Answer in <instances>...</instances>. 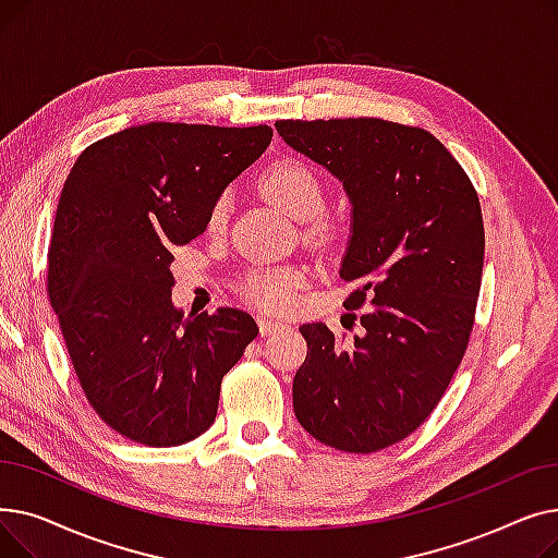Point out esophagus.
Here are the masks:
<instances>
[{
	"label": "esophagus",
	"mask_w": 558,
	"mask_h": 558,
	"mask_svg": "<svg viewBox=\"0 0 558 558\" xmlns=\"http://www.w3.org/2000/svg\"><path fill=\"white\" fill-rule=\"evenodd\" d=\"M257 324H259V332H262L264 337L276 335V332H280V330L284 328L282 324H278V320H271V318H259Z\"/></svg>",
	"instance_id": "34e87169"
}]
</instances>
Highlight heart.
<instances>
[{"instance_id":"b5f03b06","label":"heart","mask_w":558,"mask_h":558,"mask_svg":"<svg viewBox=\"0 0 558 558\" xmlns=\"http://www.w3.org/2000/svg\"><path fill=\"white\" fill-rule=\"evenodd\" d=\"M259 192L267 196L291 219L305 223L307 240L330 244L337 238V226L326 210V185L318 171L299 158H282L274 162L259 179ZM228 217V198L219 196L208 213V228L221 230ZM305 284V274L294 267L251 269L240 280V291L246 301L264 312H287Z\"/></svg>"}]
</instances>
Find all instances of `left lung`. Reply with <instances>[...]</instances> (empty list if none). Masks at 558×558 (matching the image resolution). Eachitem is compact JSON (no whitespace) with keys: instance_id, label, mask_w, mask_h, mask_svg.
<instances>
[{"instance_id":"8db88e82","label":"left lung","mask_w":558,"mask_h":558,"mask_svg":"<svg viewBox=\"0 0 558 558\" xmlns=\"http://www.w3.org/2000/svg\"><path fill=\"white\" fill-rule=\"evenodd\" d=\"M280 137L324 165L353 205L339 276L364 332L301 326L299 423L335 450L368 454L418 429L444 398L475 324L484 267L477 192L432 133L377 117L280 120Z\"/></svg>"}]
</instances>
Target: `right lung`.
Wrapping results in <instances>:
<instances>
[{"mask_svg": "<svg viewBox=\"0 0 558 558\" xmlns=\"http://www.w3.org/2000/svg\"><path fill=\"white\" fill-rule=\"evenodd\" d=\"M271 135L267 124H140L87 146L68 173L47 294L87 402L135 444L183 446L208 429L223 375L259 332L232 307L185 318L169 267Z\"/></svg>", "mask_w": 558, "mask_h": 558, "instance_id": "1", "label": "right lung"}]
</instances>
